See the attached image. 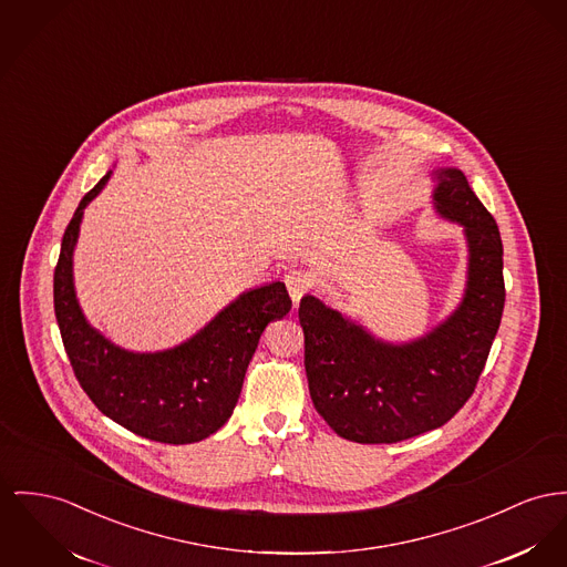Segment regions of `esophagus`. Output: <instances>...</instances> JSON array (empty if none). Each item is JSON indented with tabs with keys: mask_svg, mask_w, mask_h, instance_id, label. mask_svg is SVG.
<instances>
[{
	"mask_svg": "<svg viewBox=\"0 0 567 567\" xmlns=\"http://www.w3.org/2000/svg\"><path fill=\"white\" fill-rule=\"evenodd\" d=\"M284 281H286V288H288V292H290V297H292V301L295 302L301 301L302 295L311 288L309 275H307L305 270H299V268H290V270L286 272Z\"/></svg>",
	"mask_w": 567,
	"mask_h": 567,
	"instance_id": "34e87169",
	"label": "esophagus"
}]
</instances>
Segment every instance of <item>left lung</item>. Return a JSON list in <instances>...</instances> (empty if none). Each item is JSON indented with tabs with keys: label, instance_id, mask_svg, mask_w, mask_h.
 Returning a JSON list of instances; mask_svg holds the SVG:
<instances>
[{
	"label": "left lung",
	"instance_id": "8db88e82",
	"mask_svg": "<svg viewBox=\"0 0 567 567\" xmlns=\"http://www.w3.org/2000/svg\"><path fill=\"white\" fill-rule=\"evenodd\" d=\"M434 178L436 213L464 227L468 245L464 297L447 320L391 343L311 295L301 299L309 395L346 441L400 443L445 425L473 395L498 331L505 281L496 221L460 169L441 167Z\"/></svg>",
	"mask_w": 567,
	"mask_h": 567
}]
</instances>
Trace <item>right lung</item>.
<instances>
[{"instance_id":"add662e5","label":"right lung","mask_w":567,"mask_h":567,"mask_svg":"<svg viewBox=\"0 0 567 567\" xmlns=\"http://www.w3.org/2000/svg\"><path fill=\"white\" fill-rule=\"evenodd\" d=\"M107 172L76 206L53 272V307L73 372L103 415L156 443L187 445L215 434L238 402L247 365L268 322L292 301L272 281L224 307L193 338L161 352H131L85 320L73 284V251L85 206L107 185Z\"/></svg>"}]
</instances>
